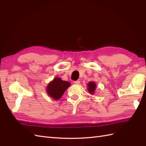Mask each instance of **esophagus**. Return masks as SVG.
Wrapping results in <instances>:
<instances>
[{"mask_svg":"<svg viewBox=\"0 0 146 146\" xmlns=\"http://www.w3.org/2000/svg\"><path fill=\"white\" fill-rule=\"evenodd\" d=\"M80 80H76V81H75V82H74V83H75V84H76V85H78V84H80Z\"/></svg>","mask_w":146,"mask_h":146,"instance_id":"34e87169","label":"esophagus"}]
</instances>
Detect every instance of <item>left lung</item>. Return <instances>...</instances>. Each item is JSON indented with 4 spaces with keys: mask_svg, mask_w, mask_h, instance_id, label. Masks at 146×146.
Returning a JSON list of instances; mask_svg holds the SVG:
<instances>
[{
    "mask_svg": "<svg viewBox=\"0 0 146 146\" xmlns=\"http://www.w3.org/2000/svg\"><path fill=\"white\" fill-rule=\"evenodd\" d=\"M88 90L89 92L91 94H93L94 93L95 88H96V85L94 82H90L88 84Z\"/></svg>",
    "mask_w": 146,
    "mask_h": 146,
    "instance_id": "1",
    "label": "left lung"
}]
</instances>
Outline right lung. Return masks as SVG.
Here are the masks:
<instances>
[{"label": "right lung", "mask_w": 146, "mask_h": 146, "mask_svg": "<svg viewBox=\"0 0 146 146\" xmlns=\"http://www.w3.org/2000/svg\"><path fill=\"white\" fill-rule=\"evenodd\" d=\"M70 86V83L63 81L60 78H56L49 83L47 86V93L54 100H58Z\"/></svg>", "instance_id": "add662e5"}]
</instances>
